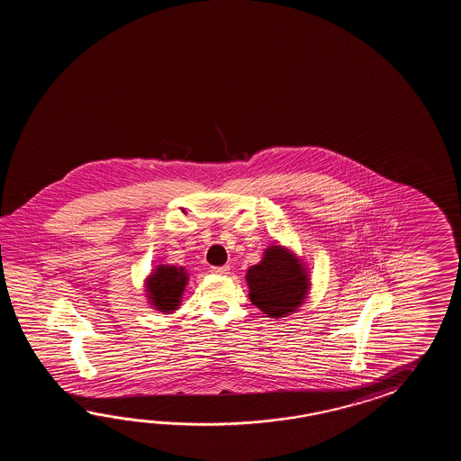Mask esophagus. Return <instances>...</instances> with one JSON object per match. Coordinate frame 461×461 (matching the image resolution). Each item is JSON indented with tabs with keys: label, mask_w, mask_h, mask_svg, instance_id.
I'll use <instances>...</instances> for the list:
<instances>
[{
	"label": "esophagus",
	"mask_w": 461,
	"mask_h": 461,
	"mask_svg": "<svg viewBox=\"0 0 461 461\" xmlns=\"http://www.w3.org/2000/svg\"><path fill=\"white\" fill-rule=\"evenodd\" d=\"M211 272L216 275H227L230 272L229 265H222V267H211Z\"/></svg>",
	"instance_id": "1"
}]
</instances>
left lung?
<instances>
[{"instance_id": "left-lung-1", "label": "left lung", "mask_w": 461, "mask_h": 461, "mask_svg": "<svg viewBox=\"0 0 461 461\" xmlns=\"http://www.w3.org/2000/svg\"><path fill=\"white\" fill-rule=\"evenodd\" d=\"M250 302L270 318H284L303 303L310 278L303 264L282 245H270L260 264L247 270Z\"/></svg>"}]
</instances>
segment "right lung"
Segmentation results:
<instances>
[{"instance_id": "right-lung-1", "label": "right lung", "mask_w": 461, "mask_h": 461, "mask_svg": "<svg viewBox=\"0 0 461 461\" xmlns=\"http://www.w3.org/2000/svg\"><path fill=\"white\" fill-rule=\"evenodd\" d=\"M186 284L187 274L183 267L158 265L147 280L149 303L161 313H173L181 303Z\"/></svg>"}]
</instances>
